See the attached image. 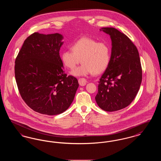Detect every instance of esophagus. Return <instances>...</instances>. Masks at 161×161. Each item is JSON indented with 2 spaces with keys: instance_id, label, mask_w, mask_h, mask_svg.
<instances>
[{
  "instance_id": "esophagus-1",
  "label": "esophagus",
  "mask_w": 161,
  "mask_h": 161,
  "mask_svg": "<svg viewBox=\"0 0 161 161\" xmlns=\"http://www.w3.org/2000/svg\"><path fill=\"white\" fill-rule=\"evenodd\" d=\"M78 83L81 86H84L87 83V81L85 78H80L78 79Z\"/></svg>"
}]
</instances>
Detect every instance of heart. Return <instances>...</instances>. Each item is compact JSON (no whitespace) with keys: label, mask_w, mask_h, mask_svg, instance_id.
Instances as JSON below:
<instances>
[{"label":"heart","mask_w":161,"mask_h":161,"mask_svg":"<svg viewBox=\"0 0 161 161\" xmlns=\"http://www.w3.org/2000/svg\"><path fill=\"white\" fill-rule=\"evenodd\" d=\"M72 51L66 50L61 54V60L69 69H74L81 62V66L71 74L75 76L100 74L107 69L111 58V49L106 42L83 37L73 43Z\"/></svg>","instance_id":"1"}]
</instances>
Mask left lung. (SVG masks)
<instances>
[{"mask_svg":"<svg viewBox=\"0 0 161 161\" xmlns=\"http://www.w3.org/2000/svg\"><path fill=\"white\" fill-rule=\"evenodd\" d=\"M112 40L110 63L100 78L95 100L104 111L114 112L128 106L137 95L142 81L138 49L126 35L114 28L100 30Z\"/></svg>","mask_w":161,"mask_h":161,"instance_id":"1","label":"left lung"}]
</instances>
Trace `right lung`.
<instances>
[{"mask_svg":"<svg viewBox=\"0 0 161 161\" xmlns=\"http://www.w3.org/2000/svg\"><path fill=\"white\" fill-rule=\"evenodd\" d=\"M63 37L58 34L34 32L26 38L15 61V81L25 103L42 114L65 112L78 87L75 77L63 71L60 49Z\"/></svg>","mask_w":161,"mask_h":161,"instance_id":"add662e5","label":"right lung"}]
</instances>
